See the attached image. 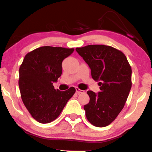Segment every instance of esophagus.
<instances>
[{"label": "esophagus", "mask_w": 152, "mask_h": 152, "mask_svg": "<svg viewBox=\"0 0 152 152\" xmlns=\"http://www.w3.org/2000/svg\"><path fill=\"white\" fill-rule=\"evenodd\" d=\"M76 92L78 93V94H81V93H84V91H83V90L79 89V88H78V87L76 88Z\"/></svg>", "instance_id": "obj_1"}]
</instances>
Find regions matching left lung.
<instances>
[{"label": "left lung", "instance_id": "left-lung-1", "mask_svg": "<svg viewBox=\"0 0 152 152\" xmlns=\"http://www.w3.org/2000/svg\"><path fill=\"white\" fill-rule=\"evenodd\" d=\"M76 50L100 86L98 94L87 91L90 99L84 106L86 117L93 126L105 127L124 107L132 85L131 67L124 53L111 46L90 45Z\"/></svg>", "mask_w": 152, "mask_h": 152}]
</instances>
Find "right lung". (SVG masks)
<instances>
[{
	"label": "right lung",
	"instance_id": "obj_1",
	"mask_svg": "<svg viewBox=\"0 0 152 152\" xmlns=\"http://www.w3.org/2000/svg\"><path fill=\"white\" fill-rule=\"evenodd\" d=\"M73 51V48L43 46L25 56L19 68L20 93L27 110L39 123L56 120L76 92L74 87L61 91L53 85L62 74L63 61Z\"/></svg>",
	"mask_w": 152,
	"mask_h": 152
}]
</instances>
